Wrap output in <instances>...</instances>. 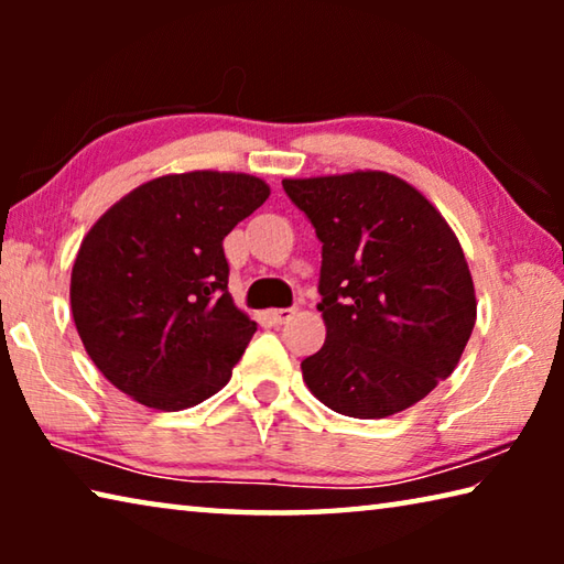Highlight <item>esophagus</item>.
Here are the masks:
<instances>
[{
	"label": "esophagus",
	"mask_w": 564,
	"mask_h": 564,
	"mask_svg": "<svg viewBox=\"0 0 564 564\" xmlns=\"http://www.w3.org/2000/svg\"><path fill=\"white\" fill-rule=\"evenodd\" d=\"M295 316V311L293 308H275V311H269V318L273 321V323H289L291 318Z\"/></svg>",
	"instance_id": "obj_1"
}]
</instances>
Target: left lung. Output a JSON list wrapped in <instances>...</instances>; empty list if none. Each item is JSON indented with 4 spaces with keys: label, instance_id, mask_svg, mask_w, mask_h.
Segmentation results:
<instances>
[{
    "label": "left lung",
    "instance_id": "left-lung-1",
    "mask_svg": "<svg viewBox=\"0 0 564 564\" xmlns=\"http://www.w3.org/2000/svg\"><path fill=\"white\" fill-rule=\"evenodd\" d=\"M323 243L326 343L303 380L340 415L415 405L453 373L477 316L460 241L441 212L386 171L283 178Z\"/></svg>",
    "mask_w": 564,
    "mask_h": 564
}]
</instances>
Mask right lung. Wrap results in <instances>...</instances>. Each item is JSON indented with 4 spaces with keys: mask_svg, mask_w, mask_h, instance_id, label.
<instances>
[{
    "mask_svg": "<svg viewBox=\"0 0 564 564\" xmlns=\"http://www.w3.org/2000/svg\"><path fill=\"white\" fill-rule=\"evenodd\" d=\"M269 194L251 174H169L89 228L72 269V316L111 386L174 413L231 380L256 323L228 293L224 238Z\"/></svg>",
    "mask_w": 564,
    "mask_h": 564,
    "instance_id": "1",
    "label": "right lung"
}]
</instances>
